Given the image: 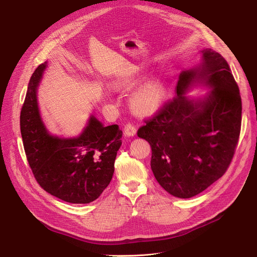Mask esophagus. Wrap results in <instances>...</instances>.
<instances>
[{
	"instance_id": "1",
	"label": "esophagus",
	"mask_w": 257,
	"mask_h": 257,
	"mask_svg": "<svg viewBox=\"0 0 257 257\" xmlns=\"http://www.w3.org/2000/svg\"><path fill=\"white\" fill-rule=\"evenodd\" d=\"M124 133H125L126 137L133 138L137 134V128H136V126L132 125V124H127L124 128Z\"/></svg>"
}]
</instances>
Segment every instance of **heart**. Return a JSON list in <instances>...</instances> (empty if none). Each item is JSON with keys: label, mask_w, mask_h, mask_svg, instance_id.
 <instances>
[{"label": "heart", "mask_w": 257, "mask_h": 257, "mask_svg": "<svg viewBox=\"0 0 257 257\" xmlns=\"http://www.w3.org/2000/svg\"><path fill=\"white\" fill-rule=\"evenodd\" d=\"M142 76H128L120 79L117 86L120 88H132L143 82ZM166 96L165 85L158 80L148 81L132 93L130 106L139 114L148 115L156 112L163 105Z\"/></svg>", "instance_id": "1"}]
</instances>
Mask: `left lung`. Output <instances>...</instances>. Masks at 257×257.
Listing matches in <instances>:
<instances>
[{
    "instance_id": "obj_1",
    "label": "left lung",
    "mask_w": 257,
    "mask_h": 257,
    "mask_svg": "<svg viewBox=\"0 0 257 257\" xmlns=\"http://www.w3.org/2000/svg\"><path fill=\"white\" fill-rule=\"evenodd\" d=\"M200 54L199 63L180 73L176 97L138 131L151 146L157 182L181 199L202 193L223 176L240 131L241 100L230 67L209 48ZM195 88L209 91L188 96Z\"/></svg>"
}]
</instances>
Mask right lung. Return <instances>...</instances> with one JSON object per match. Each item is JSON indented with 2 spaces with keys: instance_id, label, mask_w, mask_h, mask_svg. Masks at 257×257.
<instances>
[{
  "instance_id": "obj_1",
  "label": "right lung",
  "mask_w": 257,
  "mask_h": 257,
  "mask_svg": "<svg viewBox=\"0 0 257 257\" xmlns=\"http://www.w3.org/2000/svg\"><path fill=\"white\" fill-rule=\"evenodd\" d=\"M48 61L34 71L21 111L25 152L34 177L46 192L74 204H87L110 183L123 132L105 127L91 113L77 137H58L46 127L38 105V87Z\"/></svg>"
}]
</instances>
